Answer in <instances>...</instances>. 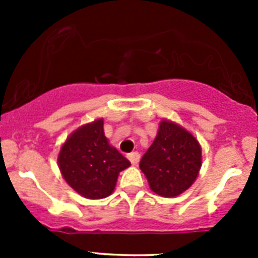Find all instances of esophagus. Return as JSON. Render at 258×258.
<instances>
[{"instance_id": "esophagus-1", "label": "esophagus", "mask_w": 258, "mask_h": 258, "mask_svg": "<svg viewBox=\"0 0 258 258\" xmlns=\"http://www.w3.org/2000/svg\"><path fill=\"white\" fill-rule=\"evenodd\" d=\"M140 157H141V155L138 154V152H132V154L127 155V159L131 160V163L133 164V165H137V164H138V161H140Z\"/></svg>"}]
</instances>
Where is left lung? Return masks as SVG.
<instances>
[{"label": "left lung", "mask_w": 258, "mask_h": 258, "mask_svg": "<svg viewBox=\"0 0 258 258\" xmlns=\"http://www.w3.org/2000/svg\"><path fill=\"white\" fill-rule=\"evenodd\" d=\"M202 160L199 141L179 124L163 118L140 168L155 194L174 198L197 181Z\"/></svg>", "instance_id": "obj_1"}]
</instances>
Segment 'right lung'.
Returning <instances> with one entry per match:
<instances>
[{
    "label": "right lung",
    "mask_w": 258,
    "mask_h": 258,
    "mask_svg": "<svg viewBox=\"0 0 258 258\" xmlns=\"http://www.w3.org/2000/svg\"><path fill=\"white\" fill-rule=\"evenodd\" d=\"M61 177L86 199H104L113 192L120 172L131 166L104 136L103 118L81 125L67 137L58 155Z\"/></svg>",
    "instance_id": "right-lung-1"
}]
</instances>
